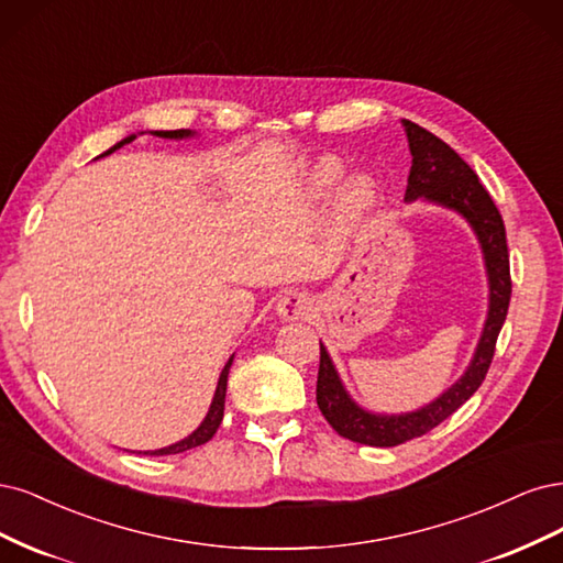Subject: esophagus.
I'll return each mask as SVG.
<instances>
[{
  "mask_svg": "<svg viewBox=\"0 0 563 563\" xmlns=\"http://www.w3.org/2000/svg\"><path fill=\"white\" fill-rule=\"evenodd\" d=\"M276 311L283 320H299L308 311H311V297H308L306 292H299V289H289V292H285L278 299Z\"/></svg>",
  "mask_w": 563,
  "mask_h": 563,
  "instance_id": "1",
  "label": "esophagus"
}]
</instances>
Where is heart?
I'll use <instances>...</instances> for the list:
<instances>
[{"label":"heart","instance_id":"heart-1","mask_svg":"<svg viewBox=\"0 0 563 563\" xmlns=\"http://www.w3.org/2000/svg\"><path fill=\"white\" fill-rule=\"evenodd\" d=\"M341 175V163L324 158L311 175V187L316 194H328ZM376 201V187L367 175H355L334 198V220L339 231H351L362 217L369 212Z\"/></svg>","mask_w":563,"mask_h":563}]
</instances>
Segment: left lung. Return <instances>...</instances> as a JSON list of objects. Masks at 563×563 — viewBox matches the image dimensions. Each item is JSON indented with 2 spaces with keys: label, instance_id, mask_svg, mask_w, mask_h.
Wrapping results in <instances>:
<instances>
[{
  "label": "left lung",
  "instance_id": "1",
  "mask_svg": "<svg viewBox=\"0 0 563 563\" xmlns=\"http://www.w3.org/2000/svg\"><path fill=\"white\" fill-rule=\"evenodd\" d=\"M402 125L411 152L405 201L411 203L416 198H426L430 203L459 212L473 227L484 252V266L488 276V313L473 362H470V367L456 384L430 405L397 416L372 413L355 405L349 390L341 384L328 349L320 343V369L316 388L318 407L341 438L369 446H397L407 440L421 438V434L446 421L453 411L475 395L488 367H492L496 339L500 334L512 295L510 252H507L505 224L494 198L482 187L477 173L446 142L413 121L402 119Z\"/></svg>",
  "mask_w": 563,
  "mask_h": 563
}]
</instances>
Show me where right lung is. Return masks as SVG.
Instances as JSON below:
<instances>
[{"mask_svg":"<svg viewBox=\"0 0 563 563\" xmlns=\"http://www.w3.org/2000/svg\"><path fill=\"white\" fill-rule=\"evenodd\" d=\"M152 135H158V137H168V140H183V137H191L194 133L191 131H152ZM137 135H129V137H123L121 142H117L112 150H107L104 154H100V156H107V154H112V152H117V150H121L123 144H129V142H133ZM98 156V158H100ZM231 362H233V355L229 357V362L224 365V369H222V374H220V380H217V390H214V397H212V405H210V409H208V416L203 419V423L198 426L189 438H185V440H179V442H175V444H170V446H163V449H154V451H144V453H150V456H168V453H183V451H187V449H194V446H201V444H206V442H210L212 440V434L217 432V428H220V423H222V416H224V397H227V378H229V369H231Z\"/></svg>","mask_w":563,"mask_h":563,"instance_id":"right-lung-1","label":"right lung"}]
</instances>
